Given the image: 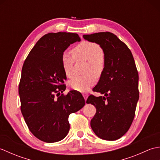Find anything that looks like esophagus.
<instances>
[{
	"instance_id": "obj_1",
	"label": "esophagus",
	"mask_w": 160,
	"mask_h": 160,
	"mask_svg": "<svg viewBox=\"0 0 160 160\" xmlns=\"http://www.w3.org/2000/svg\"><path fill=\"white\" fill-rule=\"evenodd\" d=\"M82 96H83V97H84V100H87L88 96H89V95H88V93H83Z\"/></svg>"
}]
</instances>
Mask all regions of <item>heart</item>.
I'll use <instances>...</instances> for the list:
<instances>
[{"mask_svg": "<svg viewBox=\"0 0 160 160\" xmlns=\"http://www.w3.org/2000/svg\"><path fill=\"white\" fill-rule=\"evenodd\" d=\"M76 59L83 58L87 60L83 76L74 77L70 80L69 86L76 91L84 92L96 83V76L99 78L103 73L105 63L102 56V50L98 44L89 41H82L72 49ZM68 52H64L61 56V64L64 73L68 78L73 75L75 59Z\"/></svg>", "mask_w": 160, "mask_h": 160, "instance_id": "1", "label": "heart"}]
</instances>
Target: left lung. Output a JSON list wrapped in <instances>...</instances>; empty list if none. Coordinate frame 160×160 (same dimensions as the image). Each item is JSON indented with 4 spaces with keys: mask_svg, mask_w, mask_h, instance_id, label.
<instances>
[{
    "mask_svg": "<svg viewBox=\"0 0 160 160\" xmlns=\"http://www.w3.org/2000/svg\"><path fill=\"white\" fill-rule=\"evenodd\" d=\"M83 38L100 45L104 54V72L93 89L104 96L91 95L86 102L96 108L91 127L100 138L116 140L130 128L139 100L135 60L126 44L111 32L84 35Z\"/></svg>",
    "mask_w": 160,
    "mask_h": 160,
    "instance_id": "obj_1",
    "label": "left lung"
}]
</instances>
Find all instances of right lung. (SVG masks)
I'll use <instances>...</instances> for the list:
<instances>
[{
    "instance_id": "add662e5",
    "label": "right lung",
    "mask_w": 160,
    "mask_h": 160,
    "mask_svg": "<svg viewBox=\"0 0 160 160\" xmlns=\"http://www.w3.org/2000/svg\"><path fill=\"white\" fill-rule=\"evenodd\" d=\"M76 41H80L77 33H47L36 42L22 68L18 87L20 110L32 133L47 143L67 136L69 115L85 104L80 93H62L67 77L61 56Z\"/></svg>"
}]
</instances>
